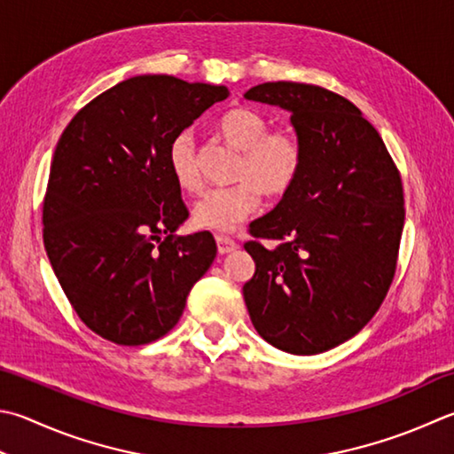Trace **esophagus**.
I'll list each match as a JSON object with an SVG mask.
<instances>
[{
	"label": "esophagus",
	"instance_id": "esophagus-1",
	"mask_svg": "<svg viewBox=\"0 0 454 454\" xmlns=\"http://www.w3.org/2000/svg\"><path fill=\"white\" fill-rule=\"evenodd\" d=\"M215 241H217L219 254H227V253H233V251L239 249L237 241H233V239L227 237V235H217Z\"/></svg>",
	"mask_w": 454,
	"mask_h": 454
}]
</instances>
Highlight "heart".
Segmentation results:
<instances>
[{"instance_id":"b5f03b06","label":"heart","mask_w":454,"mask_h":454,"mask_svg":"<svg viewBox=\"0 0 454 454\" xmlns=\"http://www.w3.org/2000/svg\"><path fill=\"white\" fill-rule=\"evenodd\" d=\"M217 130L243 150L239 182L201 195L193 207V223L201 229L231 233L259 207L261 193L277 200L293 190L304 166V146L293 130H270L269 121L253 108H233L219 118ZM168 166L184 192H198L201 174L198 146L190 130L179 132L168 148Z\"/></svg>"}]
</instances>
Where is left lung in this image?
Returning a JSON list of instances; mask_svg holds the SVG:
<instances>
[{"instance_id":"1","label":"left lung","mask_w":454,"mask_h":454,"mask_svg":"<svg viewBox=\"0 0 454 454\" xmlns=\"http://www.w3.org/2000/svg\"><path fill=\"white\" fill-rule=\"evenodd\" d=\"M245 98L286 108L304 146L293 190L249 225L247 310L282 352L322 354L354 338L386 301L405 221L399 169L360 108L336 92L278 81Z\"/></svg>"}]
</instances>
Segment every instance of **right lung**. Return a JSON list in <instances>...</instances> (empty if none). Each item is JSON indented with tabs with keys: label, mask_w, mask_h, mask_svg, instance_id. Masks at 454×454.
<instances>
[{
	"label": "right lung",
	"mask_w": 454,
	"mask_h": 454,
	"mask_svg": "<svg viewBox=\"0 0 454 454\" xmlns=\"http://www.w3.org/2000/svg\"><path fill=\"white\" fill-rule=\"evenodd\" d=\"M229 90L144 74L98 94L61 134L43 200V243L68 302L100 338L144 346L172 330L217 254L168 166L172 140Z\"/></svg>",
	"instance_id": "1"
}]
</instances>
